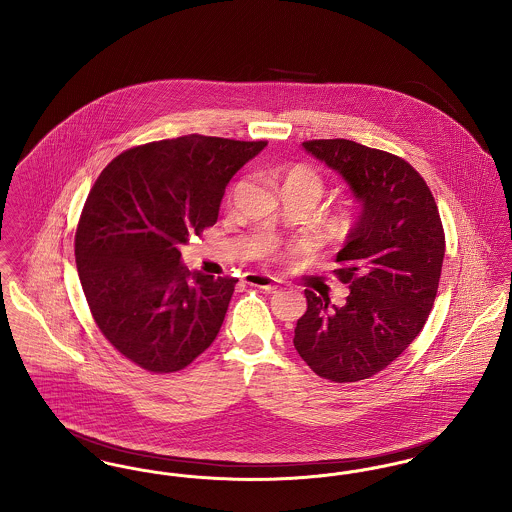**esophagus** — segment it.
I'll return each instance as SVG.
<instances>
[{
  "instance_id": "esophagus-1",
  "label": "esophagus",
  "mask_w": 512,
  "mask_h": 512,
  "mask_svg": "<svg viewBox=\"0 0 512 512\" xmlns=\"http://www.w3.org/2000/svg\"><path fill=\"white\" fill-rule=\"evenodd\" d=\"M244 282L245 284H249V286L268 290V292H272V290H276V288L280 286L276 278H272V276H268V274H259V272H245Z\"/></svg>"
}]
</instances>
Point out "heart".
I'll return each mask as SVG.
<instances>
[{
	"label": "heart",
	"mask_w": 512,
	"mask_h": 512,
	"mask_svg": "<svg viewBox=\"0 0 512 512\" xmlns=\"http://www.w3.org/2000/svg\"><path fill=\"white\" fill-rule=\"evenodd\" d=\"M290 184L307 188V190H311V192H315L317 195H320V190H322V182H320L317 172H313L311 169H307V167H293V169H290L288 174H286L284 186H290ZM265 251L272 253L274 245H267Z\"/></svg>",
	"instance_id": "1"
}]
</instances>
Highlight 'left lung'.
Returning a JSON list of instances; mask_svg holds the SVG:
<instances>
[{"instance_id": "8db88e82", "label": "left lung", "mask_w": 512, "mask_h": 512, "mask_svg": "<svg viewBox=\"0 0 512 512\" xmlns=\"http://www.w3.org/2000/svg\"><path fill=\"white\" fill-rule=\"evenodd\" d=\"M303 147L340 172L361 211L336 257L345 305L305 290L293 345L320 378L359 382L391 365L428 320L445 255L438 205L424 178L388 151L341 138Z\"/></svg>"}]
</instances>
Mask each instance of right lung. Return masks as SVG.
Masks as SVG:
<instances>
[{
  "label": "right lung",
  "mask_w": 512,
  "mask_h": 512,
  "mask_svg": "<svg viewBox=\"0 0 512 512\" xmlns=\"http://www.w3.org/2000/svg\"><path fill=\"white\" fill-rule=\"evenodd\" d=\"M265 146L190 134L132 147L99 174L76 267L101 334L134 365L176 372L217 338L238 280L188 270L180 247L217 222L228 182Z\"/></svg>",
  "instance_id": "add662e5"
}]
</instances>
